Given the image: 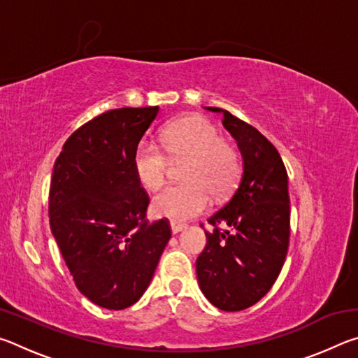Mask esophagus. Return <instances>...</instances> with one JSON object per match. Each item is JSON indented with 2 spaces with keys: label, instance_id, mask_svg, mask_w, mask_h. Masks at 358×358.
<instances>
[{
  "label": "esophagus",
  "instance_id": "esophagus-1",
  "mask_svg": "<svg viewBox=\"0 0 358 358\" xmlns=\"http://www.w3.org/2000/svg\"><path fill=\"white\" fill-rule=\"evenodd\" d=\"M171 229H172V234L175 235V234L181 232V230H185L186 226H185V224H180V222H171Z\"/></svg>",
  "mask_w": 358,
  "mask_h": 358
}]
</instances>
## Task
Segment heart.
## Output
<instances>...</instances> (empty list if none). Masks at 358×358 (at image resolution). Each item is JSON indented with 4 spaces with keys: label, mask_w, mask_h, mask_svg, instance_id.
I'll use <instances>...</instances> for the list:
<instances>
[{
    "label": "heart",
    "mask_w": 358,
    "mask_h": 358,
    "mask_svg": "<svg viewBox=\"0 0 358 358\" xmlns=\"http://www.w3.org/2000/svg\"><path fill=\"white\" fill-rule=\"evenodd\" d=\"M162 147L173 161L187 157L183 178L189 183L166 186L151 201L156 216L186 221L202 213L215 197L232 191L240 175V161L235 151L222 142L215 124L202 117L175 121L162 134ZM167 156L151 141L138 142L132 157L134 173L143 187L156 189L167 173Z\"/></svg>",
    "instance_id": "1"
}]
</instances>
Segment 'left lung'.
<instances>
[{
  "mask_svg": "<svg viewBox=\"0 0 358 358\" xmlns=\"http://www.w3.org/2000/svg\"><path fill=\"white\" fill-rule=\"evenodd\" d=\"M222 124L243 159L238 187L208 222L207 246L197 257V281L222 311L252 306L273 286L286 260L290 235L287 172L271 142L222 108Z\"/></svg>",
  "mask_w": 358,
  "mask_h": 358,
  "instance_id": "8db88e82",
  "label": "left lung"
}]
</instances>
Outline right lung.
Wrapping results in <instances>:
<instances>
[{
    "label": "right lung",
    "mask_w": 358,
    "mask_h": 358,
    "mask_svg": "<svg viewBox=\"0 0 358 358\" xmlns=\"http://www.w3.org/2000/svg\"><path fill=\"white\" fill-rule=\"evenodd\" d=\"M159 107L115 108L78 128L55 161L48 217L77 289L94 305L124 310L143 295L171 240L148 222L150 199L132 167Z\"/></svg>",
    "instance_id": "add662e5"
}]
</instances>
